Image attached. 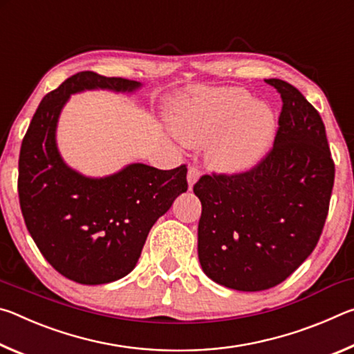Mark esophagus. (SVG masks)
<instances>
[{
  "label": "esophagus",
  "mask_w": 354,
  "mask_h": 354,
  "mask_svg": "<svg viewBox=\"0 0 354 354\" xmlns=\"http://www.w3.org/2000/svg\"><path fill=\"white\" fill-rule=\"evenodd\" d=\"M201 176V170L198 165H190L189 171H187V181H189V187H194V184L198 181Z\"/></svg>",
  "instance_id": "obj_1"
}]
</instances>
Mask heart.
<instances>
[{
  "label": "heart",
  "mask_w": 354,
  "mask_h": 354,
  "mask_svg": "<svg viewBox=\"0 0 354 354\" xmlns=\"http://www.w3.org/2000/svg\"><path fill=\"white\" fill-rule=\"evenodd\" d=\"M173 127L187 145H203L215 135L207 160L218 171L243 173L266 158L273 139V117L241 88L196 91L173 107Z\"/></svg>",
  "instance_id": "b5f03b06"
}]
</instances>
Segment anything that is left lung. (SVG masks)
Instances as JSON below:
<instances>
[{
    "label": "left lung",
    "mask_w": 354,
    "mask_h": 354,
    "mask_svg": "<svg viewBox=\"0 0 354 354\" xmlns=\"http://www.w3.org/2000/svg\"><path fill=\"white\" fill-rule=\"evenodd\" d=\"M283 107L273 147L254 169L203 175L198 257L215 283L243 292L278 286L319 243L334 160L319 111L292 84L266 80Z\"/></svg>",
    "instance_id": "8db88e82"
}]
</instances>
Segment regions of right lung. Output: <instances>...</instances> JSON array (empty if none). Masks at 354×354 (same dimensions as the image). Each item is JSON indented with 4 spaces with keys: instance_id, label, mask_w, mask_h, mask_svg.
Returning <instances> with one entry per match:
<instances>
[{
    "instance_id": "add662e5",
    "label": "right lung",
    "mask_w": 354,
    "mask_h": 354,
    "mask_svg": "<svg viewBox=\"0 0 354 354\" xmlns=\"http://www.w3.org/2000/svg\"><path fill=\"white\" fill-rule=\"evenodd\" d=\"M140 82L80 71L46 93L23 137L19 200L29 234L51 267L80 284H106L136 267L151 226L187 190V167L133 164L115 175L84 178L64 164L55 133L71 93L131 92Z\"/></svg>"
}]
</instances>
